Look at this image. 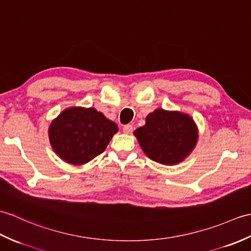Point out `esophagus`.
Wrapping results in <instances>:
<instances>
[{
    "mask_svg": "<svg viewBox=\"0 0 251 251\" xmlns=\"http://www.w3.org/2000/svg\"><path fill=\"white\" fill-rule=\"evenodd\" d=\"M132 130H133V127H132V125H130V124H127V125H124V126H123V131H124L125 133H127V135H129V133H131Z\"/></svg>",
    "mask_w": 251,
    "mask_h": 251,
    "instance_id": "esophagus-1",
    "label": "esophagus"
}]
</instances>
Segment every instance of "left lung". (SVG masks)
Returning <instances> with one entry per match:
<instances>
[{"label": "left lung", "mask_w": 251, "mask_h": 251, "mask_svg": "<svg viewBox=\"0 0 251 251\" xmlns=\"http://www.w3.org/2000/svg\"><path fill=\"white\" fill-rule=\"evenodd\" d=\"M140 147L149 158L162 165H177L195 149L198 128L191 116L156 109L135 130Z\"/></svg>", "instance_id": "8db88e82"}]
</instances>
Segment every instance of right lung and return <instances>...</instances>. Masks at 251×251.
<instances>
[{"label":"right lung","instance_id":"right-lung-1","mask_svg":"<svg viewBox=\"0 0 251 251\" xmlns=\"http://www.w3.org/2000/svg\"><path fill=\"white\" fill-rule=\"evenodd\" d=\"M119 128L94 108H68L52 121L49 139L55 154L75 166L84 165L106 150Z\"/></svg>","mask_w":251,"mask_h":251}]
</instances>
